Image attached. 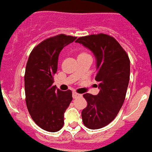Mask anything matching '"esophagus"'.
Wrapping results in <instances>:
<instances>
[{
  "instance_id": "34e87169",
  "label": "esophagus",
  "mask_w": 152,
  "mask_h": 152,
  "mask_svg": "<svg viewBox=\"0 0 152 152\" xmlns=\"http://www.w3.org/2000/svg\"><path fill=\"white\" fill-rule=\"evenodd\" d=\"M81 94H77L76 92H72V97H74V98H76V97H81Z\"/></svg>"
}]
</instances>
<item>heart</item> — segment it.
I'll use <instances>...</instances> for the list:
<instances>
[{
	"mask_svg": "<svg viewBox=\"0 0 152 152\" xmlns=\"http://www.w3.org/2000/svg\"><path fill=\"white\" fill-rule=\"evenodd\" d=\"M87 55V53H85V52H81L80 54V55Z\"/></svg>",
	"mask_w": 152,
	"mask_h": 152,
	"instance_id": "heart-1",
	"label": "heart"
}]
</instances>
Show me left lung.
Instances as JSON below:
<instances>
[{
    "instance_id": "8db88e82",
    "label": "left lung",
    "mask_w": 152,
    "mask_h": 152,
    "mask_svg": "<svg viewBox=\"0 0 152 152\" xmlns=\"http://www.w3.org/2000/svg\"><path fill=\"white\" fill-rule=\"evenodd\" d=\"M76 42L91 50L97 60L95 80L100 91L97 95L83 94L87 106L82 119L89 129H100L109 124L123 106L130 73L129 57L119 42L104 33L81 37Z\"/></svg>"
}]
</instances>
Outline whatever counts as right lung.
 Masks as SVG:
<instances>
[{
	"mask_svg": "<svg viewBox=\"0 0 152 152\" xmlns=\"http://www.w3.org/2000/svg\"><path fill=\"white\" fill-rule=\"evenodd\" d=\"M76 37L59 34L33 48L25 72L26 103L33 120L41 129L57 132L64 125V113L72 100V91L53 86L61 50Z\"/></svg>",
	"mask_w": 152,
	"mask_h": 152,
	"instance_id": "right-lung-1",
	"label": "right lung"
}]
</instances>
